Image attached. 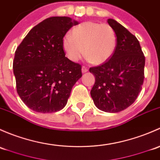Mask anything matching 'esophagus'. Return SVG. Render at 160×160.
I'll return each mask as SVG.
<instances>
[{"label":"esophagus","mask_w":160,"mask_h":160,"mask_svg":"<svg viewBox=\"0 0 160 160\" xmlns=\"http://www.w3.org/2000/svg\"><path fill=\"white\" fill-rule=\"evenodd\" d=\"M88 71V68H87V67L82 66V73H85V72H87Z\"/></svg>","instance_id":"34e87169"}]
</instances>
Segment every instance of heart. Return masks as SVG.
Masks as SVG:
<instances>
[{"label": "heart", "instance_id": "heart-1", "mask_svg": "<svg viewBox=\"0 0 160 160\" xmlns=\"http://www.w3.org/2000/svg\"><path fill=\"white\" fill-rule=\"evenodd\" d=\"M117 37L114 29L107 24L86 21L75 26L62 41L67 57L78 62L82 56L95 65L107 62L114 54Z\"/></svg>", "mask_w": 160, "mask_h": 160}]
</instances>
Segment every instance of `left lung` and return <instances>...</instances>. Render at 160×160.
Returning a JSON list of instances; mask_svg holds the SVG:
<instances>
[{"label": "left lung", "mask_w": 160, "mask_h": 160, "mask_svg": "<svg viewBox=\"0 0 160 160\" xmlns=\"http://www.w3.org/2000/svg\"><path fill=\"white\" fill-rule=\"evenodd\" d=\"M108 24L116 34V50L109 60L89 68L95 78L90 94L98 109L114 113L136 101L144 80L145 57L136 36L116 20Z\"/></svg>", "instance_id": "8db88e82"}]
</instances>
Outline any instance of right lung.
<instances>
[{"instance_id":"add662e5","label":"right lung","mask_w":160,"mask_h":160,"mask_svg":"<svg viewBox=\"0 0 160 160\" xmlns=\"http://www.w3.org/2000/svg\"><path fill=\"white\" fill-rule=\"evenodd\" d=\"M77 24L68 17L49 18L34 26L18 47L13 62L17 92L33 111L62 110L82 77L81 65L65 57L62 46L67 31Z\"/></svg>"}]
</instances>
